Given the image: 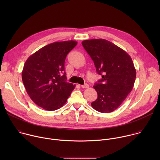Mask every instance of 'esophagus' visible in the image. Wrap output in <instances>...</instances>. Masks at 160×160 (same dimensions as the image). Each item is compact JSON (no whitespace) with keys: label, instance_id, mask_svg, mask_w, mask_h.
Wrapping results in <instances>:
<instances>
[{"label":"esophagus","instance_id":"esophagus-1","mask_svg":"<svg viewBox=\"0 0 160 160\" xmlns=\"http://www.w3.org/2000/svg\"><path fill=\"white\" fill-rule=\"evenodd\" d=\"M82 87L83 88H87L89 87V85H88V84L85 83V84H84V85H82Z\"/></svg>","mask_w":160,"mask_h":160}]
</instances>
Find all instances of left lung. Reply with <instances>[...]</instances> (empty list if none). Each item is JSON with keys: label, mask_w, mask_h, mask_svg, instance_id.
Masks as SVG:
<instances>
[{"label": "left lung", "mask_w": 160, "mask_h": 160, "mask_svg": "<svg viewBox=\"0 0 160 160\" xmlns=\"http://www.w3.org/2000/svg\"><path fill=\"white\" fill-rule=\"evenodd\" d=\"M92 58L96 72L102 78L94 88L98 99L91 103L101 112L117 109L131 92L136 77V70L131 57L122 49L105 39H90L82 42Z\"/></svg>", "instance_id": "obj_1"}]
</instances>
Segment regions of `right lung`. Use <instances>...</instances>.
<instances>
[{
	"label": "right lung",
	"mask_w": 160,
	"mask_h": 160,
	"mask_svg": "<svg viewBox=\"0 0 160 160\" xmlns=\"http://www.w3.org/2000/svg\"><path fill=\"white\" fill-rule=\"evenodd\" d=\"M77 44L74 40L54 42L43 47L26 61L22 80L27 94L37 106L54 111L66 102L75 85L66 82L64 61Z\"/></svg>",
	"instance_id": "obj_1"
}]
</instances>
